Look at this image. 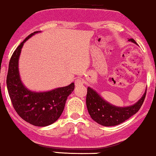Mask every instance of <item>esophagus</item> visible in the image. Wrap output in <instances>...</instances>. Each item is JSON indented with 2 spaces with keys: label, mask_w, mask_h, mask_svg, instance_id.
Masks as SVG:
<instances>
[{
  "label": "esophagus",
  "mask_w": 156,
  "mask_h": 156,
  "mask_svg": "<svg viewBox=\"0 0 156 156\" xmlns=\"http://www.w3.org/2000/svg\"><path fill=\"white\" fill-rule=\"evenodd\" d=\"M84 84L83 82V80H81V79H76V80H75V85L76 86H80V85H82Z\"/></svg>",
  "instance_id": "1"
}]
</instances>
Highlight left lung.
<instances>
[{
	"mask_svg": "<svg viewBox=\"0 0 156 156\" xmlns=\"http://www.w3.org/2000/svg\"><path fill=\"white\" fill-rule=\"evenodd\" d=\"M129 41L137 44L136 42L130 38ZM146 91L141 98L134 104L128 107H118L104 100L100 94L93 89L87 87L86 105L91 118L104 126H115L125 122L140 110L146 96Z\"/></svg>",
	"mask_w": 156,
	"mask_h": 156,
	"instance_id": "obj_1",
	"label": "left lung"
}]
</instances>
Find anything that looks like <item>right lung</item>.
<instances>
[{
    "label": "right lung",
    "instance_id": "add662e5",
    "mask_svg": "<svg viewBox=\"0 0 156 156\" xmlns=\"http://www.w3.org/2000/svg\"><path fill=\"white\" fill-rule=\"evenodd\" d=\"M29 35L13 53L9 61L6 85L13 107L16 113L31 125L47 126L60 118L65 107L68 96L74 90V83L49 91L36 92L25 87L20 78L19 59L24 43L35 34Z\"/></svg>",
    "mask_w": 156,
    "mask_h": 156
}]
</instances>
